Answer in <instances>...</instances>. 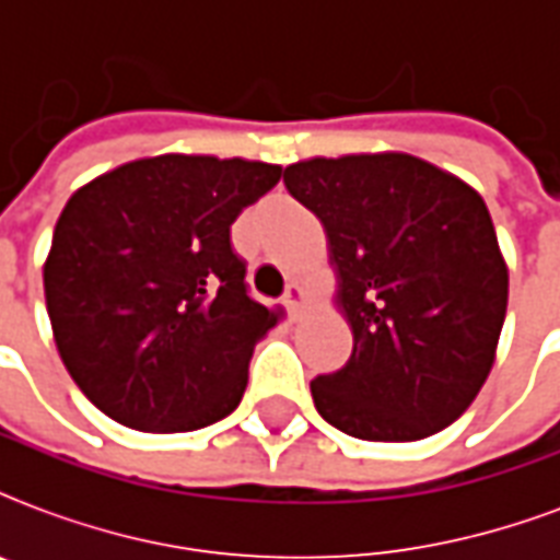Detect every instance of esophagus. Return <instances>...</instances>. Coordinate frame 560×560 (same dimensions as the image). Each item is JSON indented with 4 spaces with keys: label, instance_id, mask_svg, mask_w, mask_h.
Masks as SVG:
<instances>
[{
    "label": "esophagus",
    "instance_id": "1",
    "mask_svg": "<svg viewBox=\"0 0 560 560\" xmlns=\"http://www.w3.org/2000/svg\"><path fill=\"white\" fill-rule=\"evenodd\" d=\"M302 302H305V290H302V284H299V281H293V284H288V290H284L281 305L288 307L290 316H296L299 307H302Z\"/></svg>",
    "mask_w": 560,
    "mask_h": 560
}]
</instances>
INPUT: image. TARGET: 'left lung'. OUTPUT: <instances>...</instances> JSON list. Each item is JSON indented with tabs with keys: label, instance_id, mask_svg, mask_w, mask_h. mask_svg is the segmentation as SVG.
Returning <instances> with one entry per match:
<instances>
[{
	"label": "left lung",
	"instance_id": "1",
	"mask_svg": "<svg viewBox=\"0 0 560 560\" xmlns=\"http://www.w3.org/2000/svg\"><path fill=\"white\" fill-rule=\"evenodd\" d=\"M284 186L325 226L349 363L311 381L319 416L366 442H418L494 366L509 270L486 200L409 153L296 162Z\"/></svg>",
	"mask_w": 560,
	"mask_h": 560
}]
</instances>
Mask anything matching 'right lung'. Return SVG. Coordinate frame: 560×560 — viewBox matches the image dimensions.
<instances>
[{
    "label": "right lung",
    "mask_w": 560,
    "mask_h": 560,
    "mask_svg": "<svg viewBox=\"0 0 560 560\" xmlns=\"http://www.w3.org/2000/svg\"><path fill=\"white\" fill-rule=\"evenodd\" d=\"M279 177L267 162L165 153L69 197L43 288L60 360L104 416L188 433L241 404L279 311L246 293L229 229Z\"/></svg>",
    "instance_id": "obj_1"
}]
</instances>
